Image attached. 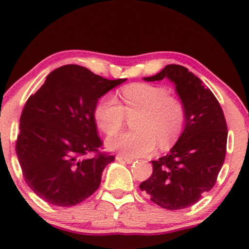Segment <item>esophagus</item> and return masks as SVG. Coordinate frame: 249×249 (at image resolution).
Here are the masks:
<instances>
[{
	"label": "esophagus",
	"mask_w": 249,
	"mask_h": 249,
	"mask_svg": "<svg viewBox=\"0 0 249 249\" xmlns=\"http://www.w3.org/2000/svg\"><path fill=\"white\" fill-rule=\"evenodd\" d=\"M116 159L118 161H123V162H126V164H132V162L134 161L133 159H131V158H126V157H124V156H122V154H118V156L116 157Z\"/></svg>",
	"instance_id": "obj_1"
}]
</instances>
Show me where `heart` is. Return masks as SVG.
Segmentation results:
<instances>
[{
	"instance_id": "b5f03b06",
	"label": "heart",
	"mask_w": 249,
	"mask_h": 249,
	"mask_svg": "<svg viewBox=\"0 0 249 249\" xmlns=\"http://www.w3.org/2000/svg\"><path fill=\"white\" fill-rule=\"evenodd\" d=\"M123 105L107 96L95 108L97 125L104 133L115 134L124 126L126 116L136 118V131L110 137L107 147L127 158L152 154L157 146L166 150L178 141L185 124V108L165 88L137 83L122 90Z\"/></svg>"
}]
</instances>
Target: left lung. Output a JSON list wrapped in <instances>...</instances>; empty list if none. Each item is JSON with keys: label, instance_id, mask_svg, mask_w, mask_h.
<instances>
[{"label": "left lung", "instance_id": "1", "mask_svg": "<svg viewBox=\"0 0 249 249\" xmlns=\"http://www.w3.org/2000/svg\"><path fill=\"white\" fill-rule=\"evenodd\" d=\"M167 78L185 108V128L166 156L152 160L153 172L139 187L158 206L182 210L215 185L225 161L227 124L212 91L187 68L168 64L144 81Z\"/></svg>", "mask_w": 249, "mask_h": 249}]
</instances>
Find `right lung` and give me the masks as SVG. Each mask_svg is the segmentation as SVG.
<instances>
[{
    "instance_id": "obj_1",
    "label": "right lung",
    "mask_w": 249,
    "mask_h": 249,
    "mask_svg": "<svg viewBox=\"0 0 249 249\" xmlns=\"http://www.w3.org/2000/svg\"><path fill=\"white\" fill-rule=\"evenodd\" d=\"M125 81L103 78L81 65H63L28 98L16 154L25 182L44 201L75 206L99 187L103 171L115 157L99 151L95 108L103 95Z\"/></svg>"
}]
</instances>
